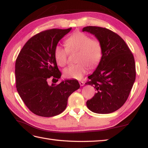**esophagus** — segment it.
<instances>
[{"label":"esophagus","instance_id":"1","mask_svg":"<svg viewBox=\"0 0 148 148\" xmlns=\"http://www.w3.org/2000/svg\"><path fill=\"white\" fill-rule=\"evenodd\" d=\"M79 84H80V85L81 86H83L84 85V82L83 81H80Z\"/></svg>","mask_w":148,"mask_h":148}]
</instances>
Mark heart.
Wrapping results in <instances>:
<instances>
[{"label": "heart", "instance_id": "b5f03b06", "mask_svg": "<svg viewBox=\"0 0 148 148\" xmlns=\"http://www.w3.org/2000/svg\"><path fill=\"white\" fill-rule=\"evenodd\" d=\"M66 48L57 46L54 57L57 64L61 67L67 63L68 51H77V64L70 66L64 71V76L68 79L80 80L86 74L88 66L91 68L97 66L102 55V48L99 40L91 39L87 35L75 32L65 41Z\"/></svg>", "mask_w": 148, "mask_h": 148}]
</instances>
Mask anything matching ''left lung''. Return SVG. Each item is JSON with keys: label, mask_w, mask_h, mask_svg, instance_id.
Returning a JSON list of instances; mask_svg holds the SVG:
<instances>
[{"label": "left lung", "mask_w": 148, "mask_h": 148, "mask_svg": "<svg viewBox=\"0 0 148 148\" xmlns=\"http://www.w3.org/2000/svg\"><path fill=\"white\" fill-rule=\"evenodd\" d=\"M82 32L95 35L101 44L102 55L86 84L96 93L86 102L90 110L99 114L113 113L127 100L136 77L135 59L124 40L105 27L86 26Z\"/></svg>", "instance_id": "8db88e82"}]
</instances>
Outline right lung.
<instances>
[{
	"mask_svg": "<svg viewBox=\"0 0 148 148\" xmlns=\"http://www.w3.org/2000/svg\"><path fill=\"white\" fill-rule=\"evenodd\" d=\"M71 29H51L38 33L25 44L16 58V90L35 115L44 117L59 115L66 108L69 95L80 88L74 79L62 80L57 85L48 84L50 78L58 80L61 77L54 50Z\"/></svg>",
	"mask_w": 148,
	"mask_h": 148,
	"instance_id": "1",
	"label": "right lung"
}]
</instances>
